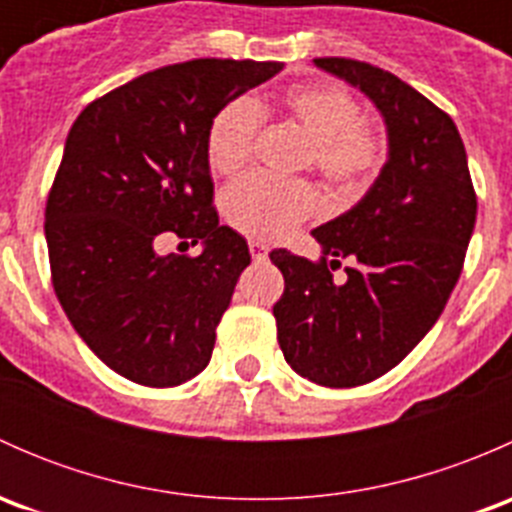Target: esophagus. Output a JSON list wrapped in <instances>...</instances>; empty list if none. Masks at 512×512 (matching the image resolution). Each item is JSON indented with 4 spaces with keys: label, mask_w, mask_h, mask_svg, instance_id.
Here are the masks:
<instances>
[{
    "label": "esophagus",
    "mask_w": 512,
    "mask_h": 512,
    "mask_svg": "<svg viewBox=\"0 0 512 512\" xmlns=\"http://www.w3.org/2000/svg\"><path fill=\"white\" fill-rule=\"evenodd\" d=\"M250 252L255 260H265L267 252H270V247L265 245V242H257V240H250Z\"/></svg>",
    "instance_id": "esophagus-1"
}]
</instances>
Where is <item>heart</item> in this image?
<instances>
[{
    "label": "heart",
    "instance_id": "obj_1",
    "mask_svg": "<svg viewBox=\"0 0 512 512\" xmlns=\"http://www.w3.org/2000/svg\"><path fill=\"white\" fill-rule=\"evenodd\" d=\"M282 111L309 141L312 168L344 195L359 193L379 173L386 143L361 123L359 101L337 84H304L287 91ZM262 126V106L240 96L225 103L208 128V163L215 173L245 168ZM317 210V193L302 180L247 175L223 198L227 223L247 235L277 240Z\"/></svg>",
    "mask_w": 512,
    "mask_h": 512
}]
</instances>
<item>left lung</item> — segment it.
Segmentation results:
<instances>
[{
    "label": "left lung",
    "mask_w": 512,
    "mask_h": 512,
    "mask_svg": "<svg viewBox=\"0 0 512 512\" xmlns=\"http://www.w3.org/2000/svg\"><path fill=\"white\" fill-rule=\"evenodd\" d=\"M314 66L361 91L386 126V163L364 198L314 227L322 260L280 247L285 277L272 307L287 364L314 384L349 389L394 369L436 324L461 277L476 193L461 133L399 76L354 59ZM349 259L348 277L331 270Z\"/></svg>",
    "instance_id": "8db88e82"
}]
</instances>
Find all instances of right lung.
I'll return each mask as SVG.
<instances>
[{
  "label": "right lung",
  "instance_id": "obj_1",
  "mask_svg": "<svg viewBox=\"0 0 512 512\" xmlns=\"http://www.w3.org/2000/svg\"><path fill=\"white\" fill-rule=\"evenodd\" d=\"M280 61L195 59L148 71L81 111L46 203L51 280L66 317L108 369L178 386L208 366L215 329L250 265L213 208L208 128ZM165 231L204 245L158 256Z\"/></svg>",
  "mask_w": 512,
  "mask_h": 512
}]
</instances>
